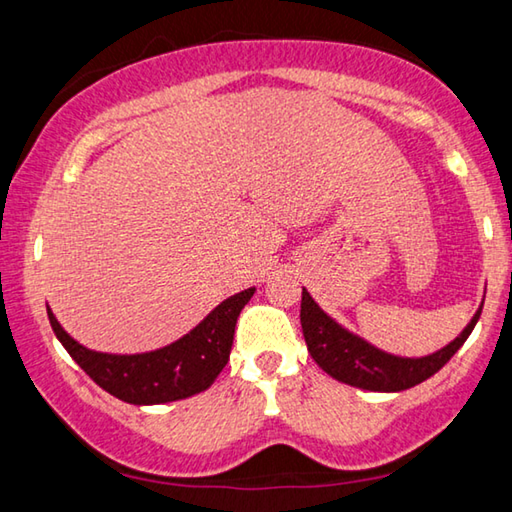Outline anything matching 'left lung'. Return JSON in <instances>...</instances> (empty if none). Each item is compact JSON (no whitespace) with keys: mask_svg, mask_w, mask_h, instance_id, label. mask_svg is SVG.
I'll use <instances>...</instances> for the list:
<instances>
[{"mask_svg":"<svg viewBox=\"0 0 512 512\" xmlns=\"http://www.w3.org/2000/svg\"><path fill=\"white\" fill-rule=\"evenodd\" d=\"M481 309L483 305L470 320V325L463 329L461 336H456L443 350L420 359L395 357V354L377 350L375 345L359 339L357 334H350L348 329H343L316 305L307 289H302L300 323L311 359L329 377L339 379L343 384L363 388V391L397 393L415 384H422L424 379L436 375L467 341V336L472 334L476 320L481 316Z\"/></svg>","mask_w":512,"mask_h":512,"instance_id":"left-lung-1","label":"left lung"}]
</instances>
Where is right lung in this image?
Instances as JSON below:
<instances>
[{
  "label": "right lung",
  "instance_id": "right-lung-1",
  "mask_svg": "<svg viewBox=\"0 0 512 512\" xmlns=\"http://www.w3.org/2000/svg\"><path fill=\"white\" fill-rule=\"evenodd\" d=\"M253 293L255 289H246L230 296L183 339L144 354L92 352L60 327L51 309H47V314L51 329L69 357L103 391L128 404H164L185 400L212 386L230 359L237 318Z\"/></svg>",
  "mask_w": 512,
  "mask_h": 512
}]
</instances>
